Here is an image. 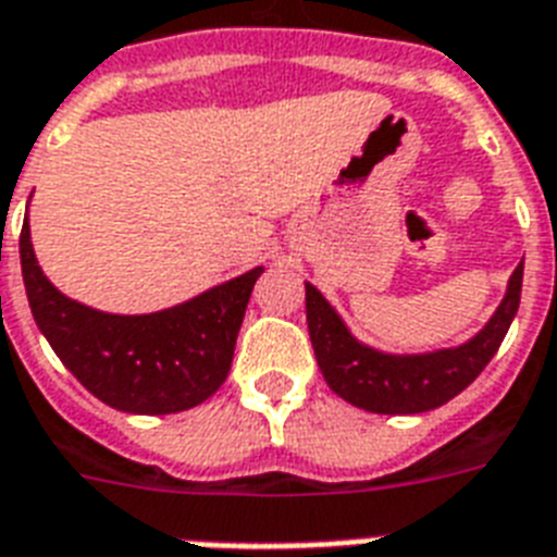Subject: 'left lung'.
I'll list each match as a JSON object with an SVG mask.
<instances>
[{
    "instance_id": "1",
    "label": "left lung",
    "mask_w": 557,
    "mask_h": 557,
    "mask_svg": "<svg viewBox=\"0 0 557 557\" xmlns=\"http://www.w3.org/2000/svg\"><path fill=\"white\" fill-rule=\"evenodd\" d=\"M523 262L509 277L506 297L474 338L450 349L393 356L367 347L347 330L330 300L306 283V323L323 379L344 401L370 413L407 416L442 407L459 396L500 349L520 306Z\"/></svg>"
}]
</instances>
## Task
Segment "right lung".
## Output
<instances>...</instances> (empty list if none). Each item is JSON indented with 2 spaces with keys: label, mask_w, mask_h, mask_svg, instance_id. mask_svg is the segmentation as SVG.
<instances>
[{
  "label": "right lung",
  "mask_w": 557,
  "mask_h": 557,
  "mask_svg": "<svg viewBox=\"0 0 557 557\" xmlns=\"http://www.w3.org/2000/svg\"><path fill=\"white\" fill-rule=\"evenodd\" d=\"M25 295L39 332L72 375L103 405L124 413L190 410L227 379L245 306L262 265L150 314H109L65 297L42 274L22 222Z\"/></svg>",
  "instance_id": "1"
}]
</instances>
